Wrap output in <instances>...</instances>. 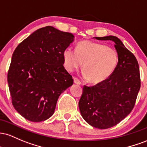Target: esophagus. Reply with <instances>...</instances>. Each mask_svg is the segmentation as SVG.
Returning <instances> with one entry per match:
<instances>
[{"label":"esophagus","mask_w":147,"mask_h":147,"mask_svg":"<svg viewBox=\"0 0 147 147\" xmlns=\"http://www.w3.org/2000/svg\"><path fill=\"white\" fill-rule=\"evenodd\" d=\"M74 82L75 84H78V85H80V84H81V82H80L77 78H74Z\"/></svg>","instance_id":"34e87169"}]
</instances>
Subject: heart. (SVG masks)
I'll use <instances>...</instances> for the list:
<instances>
[{"instance_id": "1", "label": "heart", "mask_w": 147, "mask_h": 147, "mask_svg": "<svg viewBox=\"0 0 147 147\" xmlns=\"http://www.w3.org/2000/svg\"><path fill=\"white\" fill-rule=\"evenodd\" d=\"M118 54L113 48L90 40L79 42L76 50L67 48L63 52L65 68L69 71L78 68L83 62V75L92 83L107 80L118 64Z\"/></svg>"}]
</instances>
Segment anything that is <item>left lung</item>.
<instances>
[{"label": "left lung", "mask_w": 147, "mask_h": 147, "mask_svg": "<svg viewBox=\"0 0 147 147\" xmlns=\"http://www.w3.org/2000/svg\"><path fill=\"white\" fill-rule=\"evenodd\" d=\"M115 43L118 64L105 81L84 86L78 106L82 118L94 128L106 129L119 123L133 110L140 89V76L136 57L119 38L94 37Z\"/></svg>", "instance_id": "left-lung-1"}]
</instances>
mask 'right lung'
Listing matches in <instances>:
<instances>
[{
    "mask_svg": "<svg viewBox=\"0 0 147 147\" xmlns=\"http://www.w3.org/2000/svg\"><path fill=\"white\" fill-rule=\"evenodd\" d=\"M74 41L70 32L46 26L16 48L7 82L13 106L25 119L39 122L50 118L60 95L73 85L63 52Z\"/></svg>",
    "mask_w": 147,
    "mask_h": 147,
    "instance_id": "obj_1",
    "label": "right lung"
}]
</instances>
